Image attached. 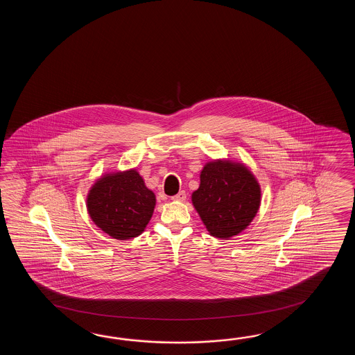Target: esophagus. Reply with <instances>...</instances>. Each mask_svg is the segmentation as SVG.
Returning <instances> with one entry per match:
<instances>
[{
  "mask_svg": "<svg viewBox=\"0 0 355 355\" xmlns=\"http://www.w3.org/2000/svg\"><path fill=\"white\" fill-rule=\"evenodd\" d=\"M171 199L175 200V202H184V200L187 199V193L181 190V191H179L176 196H171Z\"/></svg>",
  "mask_w": 355,
  "mask_h": 355,
  "instance_id": "obj_1",
  "label": "esophagus"
}]
</instances>
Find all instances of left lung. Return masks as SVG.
I'll use <instances>...</instances> for the list:
<instances>
[{"label": "left lung", "mask_w": 355, "mask_h": 355, "mask_svg": "<svg viewBox=\"0 0 355 355\" xmlns=\"http://www.w3.org/2000/svg\"><path fill=\"white\" fill-rule=\"evenodd\" d=\"M261 189L248 167L214 159L200 171V185L191 202L208 232L218 239L240 234L257 216Z\"/></svg>", "instance_id": "1"}]
</instances>
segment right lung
Instances as JSON below:
<instances>
[{
  "instance_id": "add662e5",
  "label": "right lung",
  "mask_w": 355,
  "mask_h": 355,
  "mask_svg": "<svg viewBox=\"0 0 355 355\" xmlns=\"http://www.w3.org/2000/svg\"><path fill=\"white\" fill-rule=\"evenodd\" d=\"M92 222L116 240L133 239L144 231L156 205L155 193L136 168L101 176L86 199Z\"/></svg>"
}]
</instances>
